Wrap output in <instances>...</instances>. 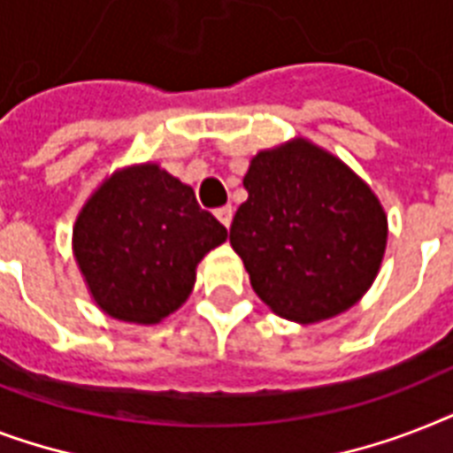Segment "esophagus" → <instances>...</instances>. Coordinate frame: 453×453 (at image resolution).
Here are the masks:
<instances>
[{
  "instance_id": "1",
  "label": "esophagus",
  "mask_w": 453,
  "mask_h": 453,
  "mask_svg": "<svg viewBox=\"0 0 453 453\" xmlns=\"http://www.w3.org/2000/svg\"><path fill=\"white\" fill-rule=\"evenodd\" d=\"M216 219L220 220V223H223V226L226 227H230V223H233V206L230 204H226V206H219V209H216Z\"/></svg>"
}]
</instances>
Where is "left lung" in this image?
<instances>
[{
	"label": "left lung",
	"mask_w": 453,
	"mask_h": 453,
	"mask_svg": "<svg viewBox=\"0 0 453 453\" xmlns=\"http://www.w3.org/2000/svg\"><path fill=\"white\" fill-rule=\"evenodd\" d=\"M230 244L265 305L319 322L365 296L386 251L379 199L341 159L305 141L251 159Z\"/></svg>",
	"instance_id": "1"
}]
</instances>
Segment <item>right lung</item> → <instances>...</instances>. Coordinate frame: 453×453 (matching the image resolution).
<instances>
[{"mask_svg": "<svg viewBox=\"0 0 453 453\" xmlns=\"http://www.w3.org/2000/svg\"><path fill=\"white\" fill-rule=\"evenodd\" d=\"M226 237L192 188L145 164L98 188L73 242L96 303L124 322L155 324L188 298L197 263Z\"/></svg>", "mask_w": 453, "mask_h": 453, "instance_id": "right-lung-1", "label": "right lung"}]
</instances>
